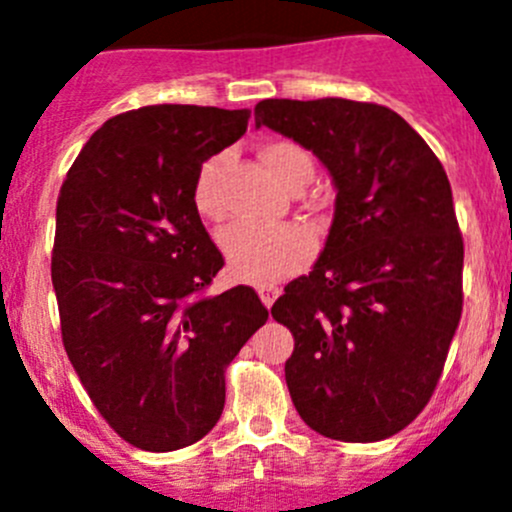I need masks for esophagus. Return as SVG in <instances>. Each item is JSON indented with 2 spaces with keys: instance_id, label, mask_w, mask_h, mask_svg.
<instances>
[{
  "instance_id": "esophagus-1",
  "label": "esophagus",
  "mask_w": 512,
  "mask_h": 512,
  "mask_svg": "<svg viewBox=\"0 0 512 512\" xmlns=\"http://www.w3.org/2000/svg\"><path fill=\"white\" fill-rule=\"evenodd\" d=\"M257 294H260L262 304H265V307L270 309L272 304H275V299L280 297V287H275V285H260V287H257Z\"/></svg>"
}]
</instances>
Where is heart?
Instances as JSON below:
<instances>
[{
    "label": "heart",
    "instance_id": "1",
    "mask_svg": "<svg viewBox=\"0 0 512 512\" xmlns=\"http://www.w3.org/2000/svg\"><path fill=\"white\" fill-rule=\"evenodd\" d=\"M260 158L272 178L287 190L307 185L314 173V160L292 141L262 143ZM225 158L213 156L200 165L193 185V205L205 220L223 215L218 180ZM232 277L250 285H270L302 270L314 255V240L297 227H252L235 225L220 240Z\"/></svg>",
    "mask_w": 512,
    "mask_h": 512
}]
</instances>
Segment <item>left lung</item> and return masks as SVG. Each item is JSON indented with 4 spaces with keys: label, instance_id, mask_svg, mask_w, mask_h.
Segmentation results:
<instances>
[{
    "label": "left lung",
    "instance_id": "obj_1",
    "mask_svg": "<svg viewBox=\"0 0 512 512\" xmlns=\"http://www.w3.org/2000/svg\"><path fill=\"white\" fill-rule=\"evenodd\" d=\"M255 126L312 151L337 188L322 255L272 307L294 337V409L334 441L394 436L431 399L461 322L463 237L446 170L379 103L267 98Z\"/></svg>",
    "mask_w": 512,
    "mask_h": 512
}]
</instances>
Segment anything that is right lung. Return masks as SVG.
I'll list each match as a JSON object with an SVG mask.
<instances>
[{"instance_id":"right-lung-1","label":"right lung","mask_w":512,"mask_h":512,"mask_svg":"<svg viewBox=\"0 0 512 512\" xmlns=\"http://www.w3.org/2000/svg\"><path fill=\"white\" fill-rule=\"evenodd\" d=\"M250 111L160 103L103 123L56 203L51 282L61 339L108 426L143 451L200 441L225 369L267 322L252 287L200 297L225 260L193 205L200 165Z\"/></svg>"}]
</instances>
